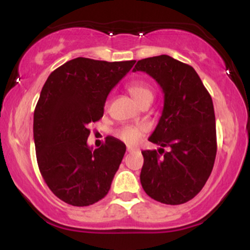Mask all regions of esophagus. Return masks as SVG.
Wrapping results in <instances>:
<instances>
[{
	"mask_svg": "<svg viewBox=\"0 0 250 250\" xmlns=\"http://www.w3.org/2000/svg\"><path fill=\"white\" fill-rule=\"evenodd\" d=\"M137 150V148H135V147H127V153H134V151H136Z\"/></svg>",
	"mask_w": 250,
	"mask_h": 250,
	"instance_id": "obj_1",
	"label": "esophagus"
}]
</instances>
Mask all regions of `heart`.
<instances>
[{
    "label": "heart",
    "mask_w": 250,
    "mask_h": 250,
    "mask_svg": "<svg viewBox=\"0 0 250 250\" xmlns=\"http://www.w3.org/2000/svg\"><path fill=\"white\" fill-rule=\"evenodd\" d=\"M128 91L139 104L142 101H145L146 99H150V97L153 99V91L145 83H130L128 85ZM145 134L146 128L143 125H125V127L120 128L115 133L117 139L125 143H129V145H134V143L139 142Z\"/></svg>",
    "instance_id": "obj_1"
}]
</instances>
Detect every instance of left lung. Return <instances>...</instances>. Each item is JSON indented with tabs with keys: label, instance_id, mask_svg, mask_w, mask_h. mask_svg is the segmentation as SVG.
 Segmentation results:
<instances>
[{
	"label": "left lung",
	"instance_id": "8db88e82",
	"mask_svg": "<svg viewBox=\"0 0 250 250\" xmlns=\"http://www.w3.org/2000/svg\"><path fill=\"white\" fill-rule=\"evenodd\" d=\"M133 71H145L162 88V115L149 141L169 147V151H142V188L159 202L182 205L200 193L213 170L217 148L213 100L191 65L168 55L140 60Z\"/></svg>",
	"mask_w": 250,
	"mask_h": 250
}]
</instances>
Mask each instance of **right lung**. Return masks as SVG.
Listing matches in <instances>:
<instances>
[{
  "label": "right lung",
  "instance_id": "1",
  "mask_svg": "<svg viewBox=\"0 0 250 250\" xmlns=\"http://www.w3.org/2000/svg\"><path fill=\"white\" fill-rule=\"evenodd\" d=\"M135 61L107 62L77 57L45 81L34 111V141L40 171L54 194L75 207L102 200L125 153L115 137L93 150L89 123L103 116L108 94Z\"/></svg>",
  "mask_w": 250,
  "mask_h": 250
}]
</instances>
